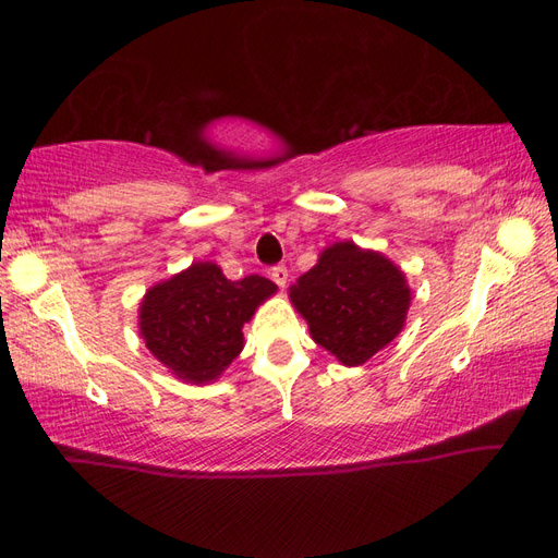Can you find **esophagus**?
<instances>
[{"instance_id":"34e87169","label":"esophagus","mask_w":558,"mask_h":558,"mask_svg":"<svg viewBox=\"0 0 558 558\" xmlns=\"http://www.w3.org/2000/svg\"><path fill=\"white\" fill-rule=\"evenodd\" d=\"M272 281L279 286V289H283L286 286V281H289V269H286V265H277V267H272Z\"/></svg>"}]
</instances>
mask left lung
<instances>
[{"label":"left lung","instance_id":"8db88e82","mask_svg":"<svg viewBox=\"0 0 558 558\" xmlns=\"http://www.w3.org/2000/svg\"><path fill=\"white\" fill-rule=\"evenodd\" d=\"M312 340L342 365H363L393 342L410 310V286L377 251L337 242L289 289Z\"/></svg>","mask_w":558,"mask_h":558}]
</instances>
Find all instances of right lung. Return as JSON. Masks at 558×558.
<instances>
[{"label":"right lung","mask_w":558,"mask_h":558,"mask_svg":"<svg viewBox=\"0 0 558 558\" xmlns=\"http://www.w3.org/2000/svg\"><path fill=\"white\" fill-rule=\"evenodd\" d=\"M277 286L258 275L230 281L216 263H193L148 289L140 307L146 349L183 381L207 384L240 356L242 328Z\"/></svg>","instance_id":"right-lung-1"}]
</instances>
